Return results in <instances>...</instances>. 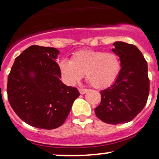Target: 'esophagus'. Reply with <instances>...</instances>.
I'll list each match as a JSON object with an SVG mask.
<instances>
[{
  "instance_id": "obj_1",
  "label": "esophagus",
  "mask_w": 159,
  "mask_h": 159,
  "mask_svg": "<svg viewBox=\"0 0 159 159\" xmlns=\"http://www.w3.org/2000/svg\"><path fill=\"white\" fill-rule=\"evenodd\" d=\"M78 90H79L80 93L81 94H84L87 91V89H84V88H78Z\"/></svg>"
}]
</instances>
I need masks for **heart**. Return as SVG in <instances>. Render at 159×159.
I'll return each mask as SVG.
<instances>
[{
	"instance_id": "1",
	"label": "heart",
	"mask_w": 159,
	"mask_h": 159,
	"mask_svg": "<svg viewBox=\"0 0 159 159\" xmlns=\"http://www.w3.org/2000/svg\"><path fill=\"white\" fill-rule=\"evenodd\" d=\"M60 68L69 83L78 81L85 73L86 80L93 87L104 89L116 80L121 70V61L114 52L84 49L75 52L70 61H62Z\"/></svg>"
}]
</instances>
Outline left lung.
Instances as JSON below:
<instances>
[{
	"label": "left lung",
	"instance_id": "left-lung-1",
	"mask_svg": "<svg viewBox=\"0 0 159 159\" xmlns=\"http://www.w3.org/2000/svg\"><path fill=\"white\" fill-rule=\"evenodd\" d=\"M112 51L120 57L121 70L116 81L100 92L96 116L108 124L131 121L143 109L148 98L149 79L147 63L135 45L116 42Z\"/></svg>",
	"mask_w": 159,
	"mask_h": 159
}]
</instances>
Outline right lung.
<instances>
[{
    "label": "right lung",
    "mask_w": 159,
    "mask_h": 159,
    "mask_svg": "<svg viewBox=\"0 0 159 159\" xmlns=\"http://www.w3.org/2000/svg\"><path fill=\"white\" fill-rule=\"evenodd\" d=\"M58 54L54 48L31 45L16 58L8 76L11 107L20 119L38 129L61 126L80 95L76 87L60 80L61 69L54 61Z\"/></svg>",
    "instance_id": "add662e5"
}]
</instances>
